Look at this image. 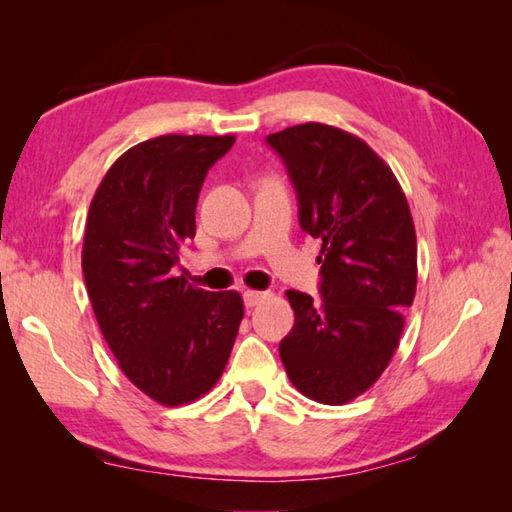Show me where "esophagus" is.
<instances>
[{
    "label": "esophagus",
    "instance_id": "esophagus-1",
    "mask_svg": "<svg viewBox=\"0 0 512 512\" xmlns=\"http://www.w3.org/2000/svg\"><path fill=\"white\" fill-rule=\"evenodd\" d=\"M264 299H266V292H259V290H246V292H244L246 308H255L257 303H262Z\"/></svg>",
    "mask_w": 512,
    "mask_h": 512
}]
</instances>
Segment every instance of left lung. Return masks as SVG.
<instances>
[{
	"label": "left lung",
	"mask_w": 512,
	"mask_h": 512,
	"mask_svg": "<svg viewBox=\"0 0 512 512\" xmlns=\"http://www.w3.org/2000/svg\"><path fill=\"white\" fill-rule=\"evenodd\" d=\"M297 191L299 224L321 239L323 301L288 290L295 325L281 363L303 396L345 405L394 356L416 297L418 246L405 193L365 140L323 123L266 136Z\"/></svg>",
	"instance_id": "obj_1"
}]
</instances>
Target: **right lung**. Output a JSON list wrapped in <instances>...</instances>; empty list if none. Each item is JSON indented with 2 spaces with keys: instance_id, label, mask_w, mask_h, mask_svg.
Here are the masks:
<instances>
[{
  "instance_id": "1",
  "label": "right lung",
  "mask_w": 512,
  "mask_h": 512,
  "mask_svg": "<svg viewBox=\"0 0 512 512\" xmlns=\"http://www.w3.org/2000/svg\"><path fill=\"white\" fill-rule=\"evenodd\" d=\"M233 136L167 134L127 149L96 189L83 277L99 328L132 383L160 405L204 396L231 356L239 292L193 288L173 268L195 237L206 173Z\"/></svg>"
}]
</instances>
